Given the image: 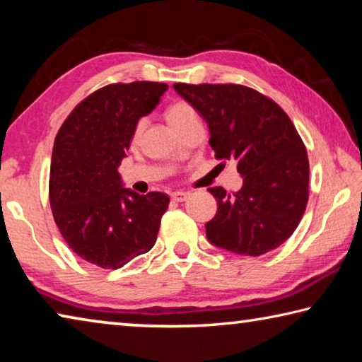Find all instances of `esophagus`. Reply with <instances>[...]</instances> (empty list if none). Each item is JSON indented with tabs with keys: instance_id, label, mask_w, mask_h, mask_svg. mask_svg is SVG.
Instances as JSON below:
<instances>
[{
	"instance_id": "34e87169",
	"label": "esophagus",
	"mask_w": 362,
	"mask_h": 362,
	"mask_svg": "<svg viewBox=\"0 0 362 362\" xmlns=\"http://www.w3.org/2000/svg\"><path fill=\"white\" fill-rule=\"evenodd\" d=\"M189 198V193L187 192H174L170 194V199L175 201V203H183V201H187Z\"/></svg>"
}]
</instances>
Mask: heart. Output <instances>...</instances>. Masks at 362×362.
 I'll use <instances>...</instances> for the list:
<instances>
[{"label": "heart", "mask_w": 362, "mask_h": 362, "mask_svg": "<svg viewBox=\"0 0 362 362\" xmlns=\"http://www.w3.org/2000/svg\"><path fill=\"white\" fill-rule=\"evenodd\" d=\"M194 115H196L194 108L189 105V103H187V102H175V103H173V105L168 108L166 118L169 121V124L174 126V124H177V122H180L183 119L189 118V116H194ZM139 129H140V124H139Z\"/></svg>", "instance_id": "heart-1"}]
</instances>
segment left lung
<instances>
[{
    "instance_id": "1",
    "label": "left lung",
    "mask_w": 362,
    "mask_h": 362,
    "mask_svg": "<svg viewBox=\"0 0 362 362\" xmlns=\"http://www.w3.org/2000/svg\"><path fill=\"white\" fill-rule=\"evenodd\" d=\"M203 116L217 159H233L243 177L236 193L209 188L216 217L206 223L214 246L259 257L279 247L308 203L310 164L305 145L278 103L241 84H174Z\"/></svg>"
}]
</instances>
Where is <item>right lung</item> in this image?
<instances>
[{
	"instance_id": "obj_1",
	"label": "right lung",
	"mask_w": 362,
	"mask_h": 362,
	"mask_svg": "<svg viewBox=\"0 0 362 362\" xmlns=\"http://www.w3.org/2000/svg\"><path fill=\"white\" fill-rule=\"evenodd\" d=\"M169 86L110 84L75 107L52 148L49 201L73 252L95 267L116 269L155 246L166 193L124 188L118 168L137 122L150 115Z\"/></svg>"
}]
</instances>
